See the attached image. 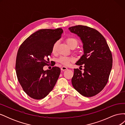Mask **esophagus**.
<instances>
[{"label": "esophagus", "instance_id": "obj_1", "mask_svg": "<svg viewBox=\"0 0 125 125\" xmlns=\"http://www.w3.org/2000/svg\"><path fill=\"white\" fill-rule=\"evenodd\" d=\"M61 69H62V70H66L67 69V67H66L65 66H63L61 68Z\"/></svg>", "mask_w": 125, "mask_h": 125}]
</instances>
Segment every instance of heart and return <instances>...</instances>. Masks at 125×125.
I'll use <instances>...</instances> for the list:
<instances>
[{
	"mask_svg": "<svg viewBox=\"0 0 125 125\" xmlns=\"http://www.w3.org/2000/svg\"><path fill=\"white\" fill-rule=\"evenodd\" d=\"M66 42L67 44L72 49H73L76 47L78 45V40L74 37H68L66 39ZM57 42H56L54 44L52 47V52L55 53L57 48ZM74 59L73 58L68 57H61L58 59V62L63 64L64 65L67 66L69 65L71 62L74 61Z\"/></svg>",
	"mask_w": 125,
	"mask_h": 125,
	"instance_id": "1",
	"label": "heart"
}]
</instances>
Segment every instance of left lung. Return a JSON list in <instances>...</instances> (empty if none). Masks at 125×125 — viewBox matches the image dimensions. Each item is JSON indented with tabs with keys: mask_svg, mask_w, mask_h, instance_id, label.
I'll return each mask as SVG.
<instances>
[{
	"mask_svg": "<svg viewBox=\"0 0 125 125\" xmlns=\"http://www.w3.org/2000/svg\"><path fill=\"white\" fill-rule=\"evenodd\" d=\"M68 29L80 37L84 50V54L75 63L81 66L83 65L84 72L74 69L72 84L83 96H93L108 82L113 65L111 51L104 36L96 30L81 25Z\"/></svg>",
	"mask_w": 125,
	"mask_h": 125,
	"instance_id": "8db88e82",
	"label": "left lung"
}]
</instances>
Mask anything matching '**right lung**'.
<instances>
[{"mask_svg":"<svg viewBox=\"0 0 125 125\" xmlns=\"http://www.w3.org/2000/svg\"><path fill=\"white\" fill-rule=\"evenodd\" d=\"M62 28L42 29L33 33L19 48L16 62L18 80L25 93L35 100L46 97L53 89L60 73V68L49 65V56L55 43L60 39Z\"/></svg>","mask_w":125,"mask_h":125,"instance_id":"1","label":"right lung"}]
</instances>
